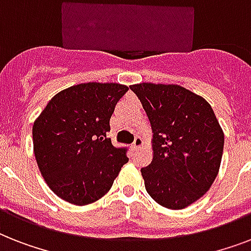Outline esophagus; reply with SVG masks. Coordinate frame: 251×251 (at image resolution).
<instances>
[{
    "label": "esophagus",
    "mask_w": 251,
    "mask_h": 251,
    "mask_svg": "<svg viewBox=\"0 0 251 251\" xmlns=\"http://www.w3.org/2000/svg\"><path fill=\"white\" fill-rule=\"evenodd\" d=\"M142 146H143V141H142V138L141 137H137L135 138V141H134L133 143V150H138V149H141Z\"/></svg>",
    "instance_id": "1"
}]
</instances>
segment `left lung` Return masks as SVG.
Listing matches in <instances>:
<instances>
[{
    "label": "left lung",
    "mask_w": 251,
    "mask_h": 251,
    "mask_svg": "<svg viewBox=\"0 0 251 251\" xmlns=\"http://www.w3.org/2000/svg\"><path fill=\"white\" fill-rule=\"evenodd\" d=\"M130 90L153 133L152 161L141 169L146 190L160 206L182 210L202 198L218 176L222 126L202 96L178 84L139 83Z\"/></svg>",
    "instance_id": "8db88e82"
}]
</instances>
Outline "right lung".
<instances>
[{
  "label": "right lung",
  "instance_id": "add662e5",
  "mask_svg": "<svg viewBox=\"0 0 251 251\" xmlns=\"http://www.w3.org/2000/svg\"><path fill=\"white\" fill-rule=\"evenodd\" d=\"M129 87L80 83L54 95L32 126L33 153L50 190L86 206L110 190L129 159L106 138L117 101Z\"/></svg>",
  "mask_w": 251,
  "mask_h": 251
}]
</instances>
